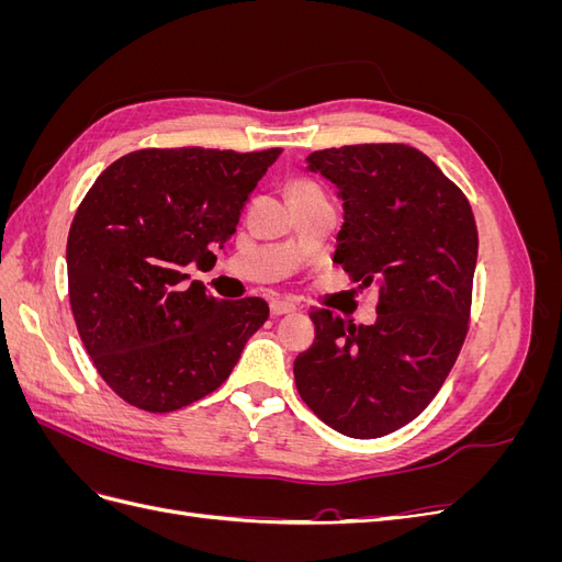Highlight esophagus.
I'll use <instances>...</instances> for the list:
<instances>
[{"label":"esophagus","instance_id":"esophagus-1","mask_svg":"<svg viewBox=\"0 0 562 562\" xmlns=\"http://www.w3.org/2000/svg\"><path fill=\"white\" fill-rule=\"evenodd\" d=\"M269 312L274 314V316L291 314V312H295V304L291 300H271L269 302Z\"/></svg>","mask_w":562,"mask_h":562}]
</instances>
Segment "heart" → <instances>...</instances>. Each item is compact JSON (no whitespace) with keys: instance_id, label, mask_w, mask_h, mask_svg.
Listing matches in <instances>:
<instances>
[{"instance_id":"1","label":"heart","mask_w":562,"mask_h":562,"mask_svg":"<svg viewBox=\"0 0 562 562\" xmlns=\"http://www.w3.org/2000/svg\"><path fill=\"white\" fill-rule=\"evenodd\" d=\"M288 196H291V203L304 201V199H314V196H326L321 187L307 178H297L291 184H288Z\"/></svg>"}]
</instances>
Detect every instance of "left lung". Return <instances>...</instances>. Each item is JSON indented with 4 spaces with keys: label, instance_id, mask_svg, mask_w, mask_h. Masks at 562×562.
<instances>
[{
    "label": "left lung",
    "instance_id": "8db88e82",
    "mask_svg": "<svg viewBox=\"0 0 562 562\" xmlns=\"http://www.w3.org/2000/svg\"><path fill=\"white\" fill-rule=\"evenodd\" d=\"M307 161L345 201L333 260L380 300L372 326L314 310L316 337L295 359V384L335 431L380 438L434 401L462 351L479 229L464 192L411 145L330 147Z\"/></svg>",
    "mask_w": 562,
    "mask_h": 562
}]
</instances>
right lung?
Wrapping results in <instances>:
<instances>
[{"instance_id":"add662e5","label":"right lung","mask_w":562,"mask_h":562,"mask_svg":"<svg viewBox=\"0 0 562 562\" xmlns=\"http://www.w3.org/2000/svg\"><path fill=\"white\" fill-rule=\"evenodd\" d=\"M281 147H147L110 164L67 236L83 347L119 398L173 413L223 384L269 316L262 297L217 300L184 267L215 258Z\"/></svg>"}]
</instances>
